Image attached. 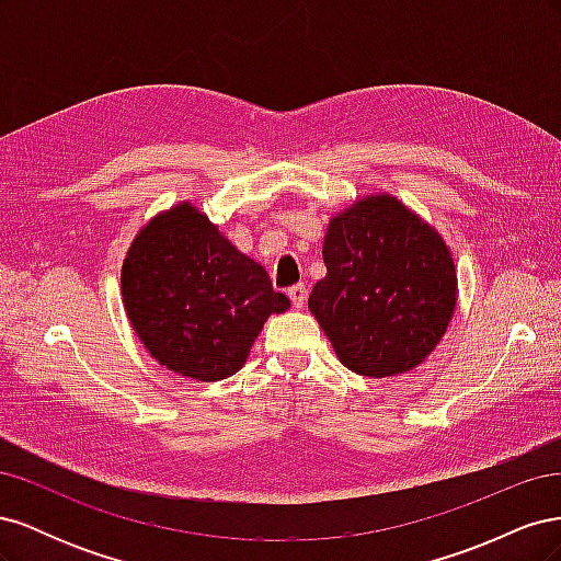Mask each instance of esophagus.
I'll return each mask as SVG.
<instances>
[{"instance_id":"esophagus-1","label":"esophagus","mask_w":561,"mask_h":561,"mask_svg":"<svg viewBox=\"0 0 561 561\" xmlns=\"http://www.w3.org/2000/svg\"><path fill=\"white\" fill-rule=\"evenodd\" d=\"M307 295H309L307 285H293L290 290H287V297H290V301H293V307H295V309H301L304 304H307Z\"/></svg>"}]
</instances>
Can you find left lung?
Returning a JSON list of instances; mask_svg holds the SVG:
<instances>
[{
  "mask_svg": "<svg viewBox=\"0 0 561 561\" xmlns=\"http://www.w3.org/2000/svg\"><path fill=\"white\" fill-rule=\"evenodd\" d=\"M322 262L309 309L344 367L390 379L435 351L456 311L454 254L398 196L375 192L334 213Z\"/></svg>",
  "mask_w": 561,
  "mask_h": 561,
  "instance_id": "obj_1",
  "label": "left lung"
}]
</instances>
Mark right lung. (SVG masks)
<instances>
[{"label":"right lung","mask_w":561,"mask_h":561,"mask_svg":"<svg viewBox=\"0 0 561 561\" xmlns=\"http://www.w3.org/2000/svg\"><path fill=\"white\" fill-rule=\"evenodd\" d=\"M122 299L151 358L194 381L239 371L268 316L290 299L192 201L157 213L124 257Z\"/></svg>","instance_id":"right-lung-1"}]
</instances>
